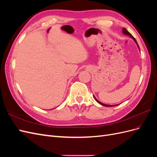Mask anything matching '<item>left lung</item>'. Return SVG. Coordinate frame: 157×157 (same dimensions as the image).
<instances>
[{"instance_id": "obj_1", "label": "left lung", "mask_w": 157, "mask_h": 157, "mask_svg": "<svg viewBox=\"0 0 157 157\" xmlns=\"http://www.w3.org/2000/svg\"><path fill=\"white\" fill-rule=\"evenodd\" d=\"M122 33H124V35H129V36H130V37H132V39H134V40L136 42V43L137 44V46H138V48H139V49H140V47H139V46H138V44H137V41H136V40L135 39V38L134 37V36H133L131 34H130V33H129V32H128L126 29H125V28H123V29H122ZM94 98H95V99H96V101L98 102V103H99V104H101V105H102L103 106H105V107H113V106H115V105H106V104H104V103H101L100 101H98V99L96 98H95L94 97Z\"/></svg>"}]
</instances>
